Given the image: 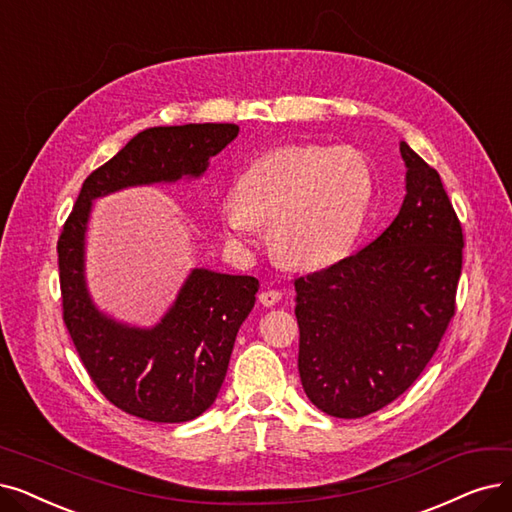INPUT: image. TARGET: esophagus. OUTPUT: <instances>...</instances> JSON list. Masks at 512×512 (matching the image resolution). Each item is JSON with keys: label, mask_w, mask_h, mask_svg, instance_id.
<instances>
[{"label": "esophagus", "mask_w": 512, "mask_h": 512, "mask_svg": "<svg viewBox=\"0 0 512 512\" xmlns=\"http://www.w3.org/2000/svg\"><path fill=\"white\" fill-rule=\"evenodd\" d=\"M258 300L264 304V306H273L281 300V292L279 290H262L258 294Z\"/></svg>", "instance_id": "esophagus-1"}]
</instances>
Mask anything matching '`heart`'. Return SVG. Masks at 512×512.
<instances>
[{
  "instance_id": "heart-1",
  "label": "heart",
  "mask_w": 512,
  "mask_h": 512,
  "mask_svg": "<svg viewBox=\"0 0 512 512\" xmlns=\"http://www.w3.org/2000/svg\"><path fill=\"white\" fill-rule=\"evenodd\" d=\"M372 195L374 172L361 151L290 145L262 153L239 174L222 222L235 241H248L256 227H269L277 260L317 269L353 243Z\"/></svg>"
}]
</instances>
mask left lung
Instances as JSON below:
<instances>
[{
  "label": "left lung",
  "instance_id": "8db88e82",
  "mask_svg": "<svg viewBox=\"0 0 512 512\" xmlns=\"http://www.w3.org/2000/svg\"><path fill=\"white\" fill-rule=\"evenodd\" d=\"M407 195L395 220L353 256L296 277L298 372L334 418L393 403L433 359L456 315L464 235L435 168L401 142Z\"/></svg>",
  "mask_w": 512,
  "mask_h": 512
}]
</instances>
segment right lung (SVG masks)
<instances>
[{"label": "right lung", "instance_id": "1", "mask_svg": "<svg viewBox=\"0 0 512 512\" xmlns=\"http://www.w3.org/2000/svg\"><path fill=\"white\" fill-rule=\"evenodd\" d=\"M239 134L235 124L149 128L81 185L58 237L63 321L98 391L119 410L151 422H187L214 403L239 325L260 283L250 275L195 269L153 330L100 315L84 281V235L92 199L134 185L201 176L208 159Z\"/></svg>", "mask_w": 512, "mask_h": 512}]
</instances>
